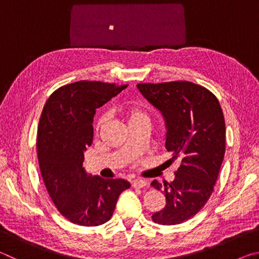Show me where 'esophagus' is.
Listing matches in <instances>:
<instances>
[{
  "label": "esophagus",
  "instance_id": "esophagus-1",
  "mask_svg": "<svg viewBox=\"0 0 259 259\" xmlns=\"http://www.w3.org/2000/svg\"><path fill=\"white\" fill-rule=\"evenodd\" d=\"M147 185V182L143 181V179H136V181H133V186L135 188H142L145 187Z\"/></svg>",
  "mask_w": 259,
  "mask_h": 259
}]
</instances>
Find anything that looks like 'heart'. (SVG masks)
I'll list each match as a JSON object with an SVG mask.
<instances>
[{
	"label": "heart",
	"mask_w": 259,
	"mask_h": 259,
	"mask_svg": "<svg viewBox=\"0 0 259 259\" xmlns=\"http://www.w3.org/2000/svg\"><path fill=\"white\" fill-rule=\"evenodd\" d=\"M125 115L128 117V121H129V124L130 123H134L136 121H139V120H145L147 119L146 114L144 113L142 109L137 106H129L125 108ZM105 121V117H100V120L98 122V125L100 126Z\"/></svg>",
	"instance_id": "obj_1"
}]
</instances>
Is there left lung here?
<instances>
[{"instance_id":"left-lung-1","label":"left lung","mask_w":259,"mask_h":259,"mask_svg":"<svg viewBox=\"0 0 259 259\" xmlns=\"http://www.w3.org/2000/svg\"><path fill=\"white\" fill-rule=\"evenodd\" d=\"M139 93L161 112L165 148L181 165L170 184L151 185L165 195V207L152 214L160 225H177L207 203L225 154V120L218 99L188 81L140 83Z\"/></svg>"}]
</instances>
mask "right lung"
Wrapping results in <instances>:
<instances>
[{
  "label": "right lung",
  "mask_w": 259,
  "mask_h": 259,
  "mask_svg": "<svg viewBox=\"0 0 259 259\" xmlns=\"http://www.w3.org/2000/svg\"><path fill=\"white\" fill-rule=\"evenodd\" d=\"M126 85L78 81L52 94L43 107L37 130V157L43 182L57 209L80 226H98L111 219L124 179L91 176L83 168L84 151L93 144L96 108Z\"/></svg>",
  "instance_id": "add662e5"
}]
</instances>
